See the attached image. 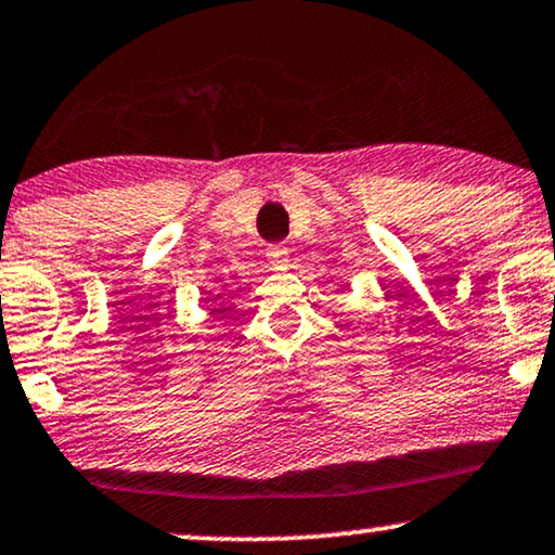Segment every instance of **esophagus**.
Returning <instances> with one entry per match:
<instances>
[{"label":"esophagus","instance_id":"obj_1","mask_svg":"<svg viewBox=\"0 0 555 555\" xmlns=\"http://www.w3.org/2000/svg\"><path fill=\"white\" fill-rule=\"evenodd\" d=\"M266 256H269V263L276 271L289 269V250H286V246H269V250H266Z\"/></svg>","mask_w":555,"mask_h":555}]
</instances>
